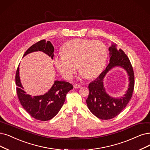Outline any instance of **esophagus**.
Here are the masks:
<instances>
[{
  "label": "esophagus",
  "instance_id": "1",
  "mask_svg": "<svg viewBox=\"0 0 150 150\" xmlns=\"http://www.w3.org/2000/svg\"><path fill=\"white\" fill-rule=\"evenodd\" d=\"M74 87L76 88H78L81 87V85L79 84V83H75V84H74Z\"/></svg>",
  "mask_w": 150,
  "mask_h": 150
}]
</instances>
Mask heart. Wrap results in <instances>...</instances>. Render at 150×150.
Returning <instances> with one entry per match:
<instances>
[{"label":"heart","instance_id":"1","mask_svg":"<svg viewBox=\"0 0 150 150\" xmlns=\"http://www.w3.org/2000/svg\"><path fill=\"white\" fill-rule=\"evenodd\" d=\"M62 52V54L55 57L54 64L68 80L73 78L77 67L81 78L97 76L103 69L108 58L106 45L98 40H71L63 46Z\"/></svg>","mask_w":150,"mask_h":150}]
</instances>
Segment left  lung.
I'll return each instance as SVG.
<instances>
[{
  "instance_id": "1",
  "label": "left lung",
  "mask_w": 150,
  "mask_h": 150,
  "mask_svg": "<svg viewBox=\"0 0 150 150\" xmlns=\"http://www.w3.org/2000/svg\"><path fill=\"white\" fill-rule=\"evenodd\" d=\"M110 63L97 79L89 83V95L86 100L89 110L101 119H110L117 116L128 104L134 87V74L132 64L124 52L117 49V45L111 44L109 47ZM115 67L124 69L128 74V88L122 97L113 98L108 94L104 86L107 73Z\"/></svg>"
}]
</instances>
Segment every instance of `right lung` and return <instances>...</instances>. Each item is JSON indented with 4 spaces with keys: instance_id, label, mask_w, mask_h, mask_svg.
Listing matches in <instances>:
<instances>
[{
    "instance_id": "1",
    "label": "right lung",
    "mask_w": 150,
    "mask_h": 150,
    "mask_svg": "<svg viewBox=\"0 0 150 150\" xmlns=\"http://www.w3.org/2000/svg\"><path fill=\"white\" fill-rule=\"evenodd\" d=\"M42 52L53 59L54 47L50 41L42 40L30 47L23 55L35 52ZM20 64L18 67L15 82L20 102L29 115L39 121H49L55 116L63 106L67 93L73 86L64 81H55L50 89L44 95L31 96L24 91L20 77Z\"/></svg>"
}]
</instances>
